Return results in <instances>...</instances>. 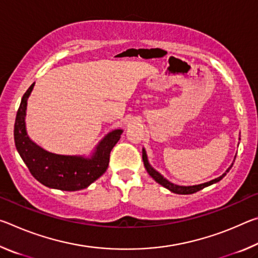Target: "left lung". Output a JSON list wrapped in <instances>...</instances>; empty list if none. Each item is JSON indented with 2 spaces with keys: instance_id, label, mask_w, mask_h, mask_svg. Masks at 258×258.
<instances>
[{
  "instance_id": "left-lung-1",
  "label": "left lung",
  "mask_w": 258,
  "mask_h": 258,
  "mask_svg": "<svg viewBox=\"0 0 258 258\" xmlns=\"http://www.w3.org/2000/svg\"><path fill=\"white\" fill-rule=\"evenodd\" d=\"M235 156H237V155H235ZM142 159H143V164H145V167L147 169L148 174H149V175L152 178H154V180L157 183H159L160 185H163L164 187H166V189H168L171 192H174V194H177V195H191V194H195V192H197L199 190H203L204 187L212 185V184H214V183L220 182L222 178H223L226 175V173L230 171L231 167H232V165H233V163L231 164L229 166V168L226 169V171L223 174H222L221 176L214 178V180H212V181L202 183V184H196V185H178V184H175V183H172L171 181H168L167 178L164 177L158 171H156V169L152 167V166L149 163V160H148L147 151H146L145 148H143V149H142Z\"/></svg>"
}]
</instances>
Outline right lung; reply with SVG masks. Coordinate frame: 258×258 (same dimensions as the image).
<instances>
[{"label":"right lung","mask_w":258,"mask_h":258,"mask_svg":"<svg viewBox=\"0 0 258 258\" xmlns=\"http://www.w3.org/2000/svg\"><path fill=\"white\" fill-rule=\"evenodd\" d=\"M35 83L21 99L15 123V143L29 172L43 185L62 191H78L92 184L103 175L109 165L110 151L119 141L123 130L109 132L90 156H69L50 152L36 145L26 130L27 100Z\"/></svg>","instance_id":"obj_1"}]
</instances>
